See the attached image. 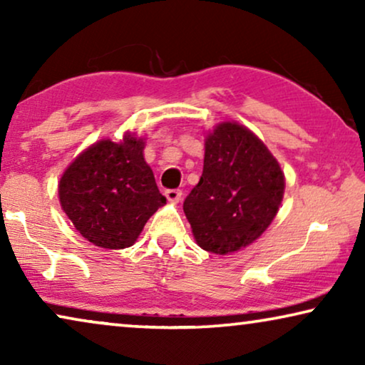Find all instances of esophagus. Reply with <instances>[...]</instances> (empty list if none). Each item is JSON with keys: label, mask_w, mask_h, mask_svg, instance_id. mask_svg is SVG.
Instances as JSON below:
<instances>
[{"label": "esophagus", "mask_w": 365, "mask_h": 365, "mask_svg": "<svg viewBox=\"0 0 365 365\" xmlns=\"http://www.w3.org/2000/svg\"><path fill=\"white\" fill-rule=\"evenodd\" d=\"M164 194H166L169 202H179V201H181V197H182L181 189H168V191Z\"/></svg>", "instance_id": "1"}]
</instances>
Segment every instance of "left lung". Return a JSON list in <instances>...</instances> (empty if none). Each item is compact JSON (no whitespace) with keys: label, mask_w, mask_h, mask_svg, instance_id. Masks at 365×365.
I'll return each mask as SVG.
<instances>
[{"label":"left lung","mask_w":365,"mask_h":365,"mask_svg":"<svg viewBox=\"0 0 365 365\" xmlns=\"http://www.w3.org/2000/svg\"><path fill=\"white\" fill-rule=\"evenodd\" d=\"M284 173L261 139L237 123H221L206 138L202 176L182 209L199 247L236 252L256 241L281 206Z\"/></svg>","instance_id":"left-lung-1"}]
</instances>
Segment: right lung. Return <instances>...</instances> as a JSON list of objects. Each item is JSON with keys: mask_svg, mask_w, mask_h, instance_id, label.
<instances>
[{"mask_svg": "<svg viewBox=\"0 0 365 365\" xmlns=\"http://www.w3.org/2000/svg\"><path fill=\"white\" fill-rule=\"evenodd\" d=\"M144 141L94 143L64 171L59 202L74 227L94 246H133L148 219L166 204L143 156Z\"/></svg>", "mask_w": 365, "mask_h": 365, "instance_id": "add662e5", "label": "right lung"}]
</instances>
